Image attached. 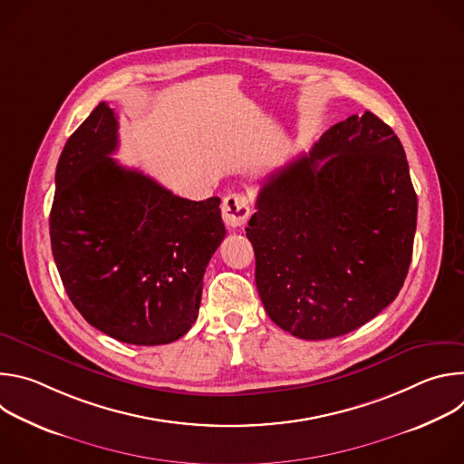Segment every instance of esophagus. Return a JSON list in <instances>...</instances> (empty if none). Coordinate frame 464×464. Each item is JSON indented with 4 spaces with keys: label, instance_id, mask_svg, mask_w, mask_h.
Listing matches in <instances>:
<instances>
[{
    "label": "esophagus",
    "instance_id": "34e87169",
    "mask_svg": "<svg viewBox=\"0 0 464 464\" xmlns=\"http://www.w3.org/2000/svg\"><path fill=\"white\" fill-rule=\"evenodd\" d=\"M249 213H251L249 211V202L242 192H233V194H227L224 198L222 218L229 227H233V229L242 227L247 222Z\"/></svg>",
    "mask_w": 464,
    "mask_h": 464
}]
</instances>
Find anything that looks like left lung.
<instances>
[{"label": "left lung", "mask_w": 464, "mask_h": 464, "mask_svg": "<svg viewBox=\"0 0 464 464\" xmlns=\"http://www.w3.org/2000/svg\"><path fill=\"white\" fill-rule=\"evenodd\" d=\"M417 229L404 147L374 113L330 126L264 179L246 237L270 319L301 340L353 333L399 295Z\"/></svg>", "instance_id": "obj_1"}]
</instances>
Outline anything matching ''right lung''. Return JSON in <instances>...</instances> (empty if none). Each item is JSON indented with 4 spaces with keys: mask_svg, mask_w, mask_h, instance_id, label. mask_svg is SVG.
Returning a JSON list of instances; mask_svg holds the SVG:
<instances>
[{
    "mask_svg": "<svg viewBox=\"0 0 464 464\" xmlns=\"http://www.w3.org/2000/svg\"><path fill=\"white\" fill-rule=\"evenodd\" d=\"M117 115L101 102L65 143L54 176L51 249L82 317L130 345L188 333L204 274L226 237L220 198L192 202L110 158Z\"/></svg>",
    "mask_w": 464,
    "mask_h": 464,
    "instance_id": "add662e5",
    "label": "right lung"
}]
</instances>
